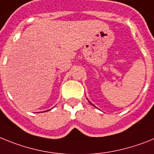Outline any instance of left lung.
<instances>
[{"mask_svg": "<svg viewBox=\"0 0 154 154\" xmlns=\"http://www.w3.org/2000/svg\"><path fill=\"white\" fill-rule=\"evenodd\" d=\"M89 102H90V101H89ZM90 104H91V102H90ZM91 105H92V104H91Z\"/></svg>", "mask_w": 154, "mask_h": 154, "instance_id": "8db88e82", "label": "left lung"}]
</instances>
